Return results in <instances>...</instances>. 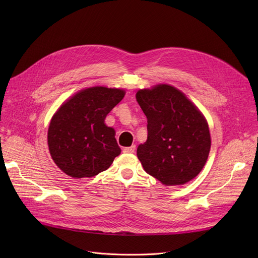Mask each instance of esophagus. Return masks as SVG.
Returning <instances> with one entry per match:
<instances>
[{"label": "esophagus", "mask_w": 258, "mask_h": 258, "mask_svg": "<svg viewBox=\"0 0 258 258\" xmlns=\"http://www.w3.org/2000/svg\"><path fill=\"white\" fill-rule=\"evenodd\" d=\"M135 150H136V145H132L130 147H124L123 148V153L133 154V153H135Z\"/></svg>", "instance_id": "obj_1"}]
</instances>
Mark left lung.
<instances>
[{
    "instance_id": "8db88e82",
    "label": "left lung",
    "mask_w": 258,
    "mask_h": 258,
    "mask_svg": "<svg viewBox=\"0 0 258 258\" xmlns=\"http://www.w3.org/2000/svg\"><path fill=\"white\" fill-rule=\"evenodd\" d=\"M136 99L147 118V140L137 148L144 170L166 186L195 179L211 146L204 115L184 93L165 84L139 90Z\"/></svg>"
}]
</instances>
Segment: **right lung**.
I'll use <instances>...</instances> for the list:
<instances>
[{"label":"right lung","mask_w":258,"mask_h":258,"mask_svg":"<svg viewBox=\"0 0 258 258\" xmlns=\"http://www.w3.org/2000/svg\"><path fill=\"white\" fill-rule=\"evenodd\" d=\"M125 95L121 89L92 87L77 92L53 115L48 130L50 155L74 179L106 170L121 150L104 119Z\"/></svg>","instance_id":"add662e5"}]
</instances>
